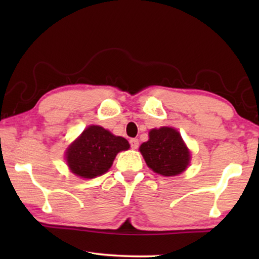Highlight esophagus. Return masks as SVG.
Here are the masks:
<instances>
[{
    "label": "esophagus",
    "mask_w": 259,
    "mask_h": 259,
    "mask_svg": "<svg viewBox=\"0 0 259 259\" xmlns=\"http://www.w3.org/2000/svg\"><path fill=\"white\" fill-rule=\"evenodd\" d=\"M130 145L133 150H136V148H138L139 145V140L137 138H131L130 139Z\"/></svg>",
    "instance_id": "obj_1"
}]
</instances>
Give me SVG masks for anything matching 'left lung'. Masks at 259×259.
<instances>
[{
	"label": "left lung",
	"mask_w": 259,
	"mask_h": 259,
	"mask_svg": "<svg viewBox=\"0 0 259 259\" xmlns=\"http://www.w3.org/2000/svg\"><path fill=\"white\" fill-rule=\"evenodd\" d=\"M150 139L139 147L146 164L162 176H177L190 164L191 154L181 134L170 126L150 131Z\"/></svg>",
	"instance_id": "obj_1"
}]
</instances>
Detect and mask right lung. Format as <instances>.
Instances as JSON below:
<instances>
[{"instance_id": "obj_1", "label": "right lung", "mask_w": 259, "mask_h": 259, "mask_svg": "<svg viewBox=\"0 0 259 259\" xmlns=\"http://www.w3.org/2000/svg\"><path fill=\"white\" fill-rule=\"evenodd\" d=\"M129 147L125 138L114 136L103 126L90 125L67 148V165L78 177L96 178L107 172L117 153Z\"/></svg>"}]
</instances>
